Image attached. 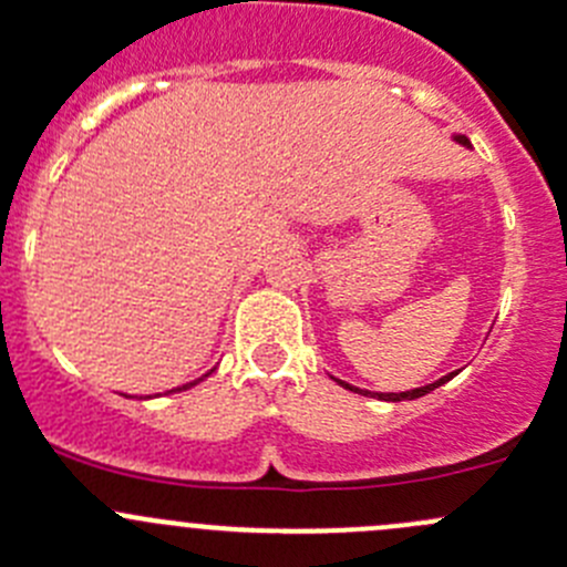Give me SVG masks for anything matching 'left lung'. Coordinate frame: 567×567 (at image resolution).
<instances>
[{
    "label": "left lung",
    "mask_w": 567,
    "mask_h": 567,
    "mask_svg": "<svg viewBox=\"0 0 567 567\" xmlns=\"http://www.w3.org/2000/svg\"><path fill=\"white\" fill-rule=\"evenodd\" d=\"M453 140L458 142V145H463V147H472V142L466 140V134H453ZM455 375H458V370H455V373L442 375V379L433 381V384L416 386V390H405V392H370V390H359V386L348 384V381H342V379H334V375H331V379H334L337 384L342 386V390H351V392H357V394H364V398H379V400H386V403H400V400H416V398H422V394H427V392L439 390V386H442V384H447V381H453Z\"/></svg>",
    "instance_id": "obj_1"
}]
</instances>
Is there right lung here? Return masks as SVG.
I'll list each match as a JSON object with an SVG mask.
<instances>
[{"label": "right lung", "instance_id": "obj_1", "mask_svg": "<svg viewBox=\"0 0 567 567\" xmlns=\"http://www.w3.org/2000/svg\"><path fill=\"white\" fill-rule=\"evenodd\" d=\"M214 370H216V368H214ZM214 370H208V373H205V375H199V379L188 381V384H183V386H175V390H169V392H183V390H192V386H197V384H199V381H205V379H208V375H210V373H214Z\"/></svg>", "mask_w": 567, "mask_h": 567}]
</instances>
